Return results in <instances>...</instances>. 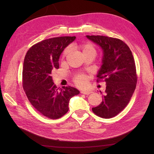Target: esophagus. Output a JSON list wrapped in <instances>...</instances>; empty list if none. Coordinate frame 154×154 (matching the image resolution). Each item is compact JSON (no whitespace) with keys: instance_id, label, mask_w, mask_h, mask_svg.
Here are the masks:
<instances>
[{"instance_id":"1","label":"esophagus","mask_w":154,"mask_h":154,"mask_svg":"<svg viewBox=\"0 0 154 154\" xmlns=\"http://www.w3.org/2000/svg\"><path fill=\"white\" fill-rule=\"evenodd\" d=\"M81 93L83 94H85V95H88V94H91V92L88 91H81Z\"/></svg>"}]
</instances>
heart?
Returning a JSON list of instances; mask_svg holds the SVG:
<instances>
[{
	"label": "heart",
	"instance_id": "obj_1",
	"mask_svg": "<svg viewBox=\"0 0 154 154\" xmlns=\"http://www.w3.org/2000/svg\"><path fill=\"white\" fill-rule=\"evenodd\" d=\"M77 47L78 49H80L83 55L88 53H96L95 47L92 44L89 42H85V43H80L77 45ZM70 51H71V48L67 47L66 49L63 51V53L62 54V58H64L69 54ZM87 78L84 74H78L74 78V82L75 84L79 87H84L87 84Z\"/></svg>",
	"mask_w": 154,
	"mask_h": 154
}]
</instances>
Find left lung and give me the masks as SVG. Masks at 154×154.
I'll return each mask as SVG.
<instances>
[{
  "instance_id": "obj_1",
  "label": "left lung",
  "mask_w": 154,
  "mask_h": 154,
  "mask_svg": "<svg viewBox=\"0 0 154 154\" xmlns=\"http://www.w3.org/2000/svg\"><path fill=\"white\" fill-rule=\"evenodd\" d=\"M87 37L103 51L97 82L103 80L106 82L103 100L92 110L99 117L112 118L127 106L136 89L137 76L134 58L131 50L122 40L101 35Z\"/></svg>"
}]
</instances>
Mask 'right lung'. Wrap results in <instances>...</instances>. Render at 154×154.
Listing matches in <instances>:
<instances>
[{
  "label": "right lung",
  "mask_w": 154,
  "mask_h": 154,
  "mask_svg": "<svg viewBox=\"0 0 154 154\" xmlns=\"http://www.w3.org/2000/svg\"><path fill=\"white\" fill-rule=\"evenodd\" d=\"M76 36H60L46 39L27 51L22 71L23 88L32 106L48 118L62 117L69 110L70 99L80 91L67 86L58 88L51 73L59 69L58 60L63 49Z\"/></svg>",
  "instance_id": "add662e5"
}]
</instances>
